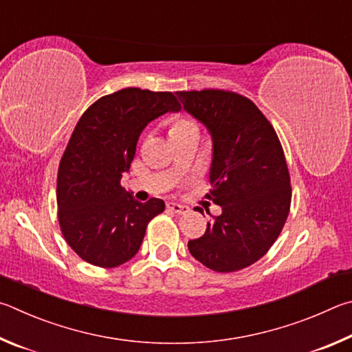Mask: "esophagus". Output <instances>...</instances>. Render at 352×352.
<instances>
[{
	"label": "esophagus",
	"instance_id": "34e87169",
	"mask_svg": "<svg viewBox=\"0 0 352 352\" xmlns=\"http://www.w3.org/2000/svg\"><path fill=\"white\" fill-rule=\"evenodd\" d=\"M166 208H168V210H171L173 213H176V214H184V213H187L190 210L187 206L176 204V202H168V204H166Z\"/></svg>",
	"mask_w": 352,
	"mask_h": 352
}]
</instances>
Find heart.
I'll return each mask as SVG.
<instances>
[{
  "instance_id": "heart-1",
  "label": "heart",
  "mask_w": 352,
  "mask_h": 352,
  "mask_svg": "<svg viewBox=\"0 0 352 352\" xmlns=\"http://www.w3.org/2000/svg\"><path fill=\"white\" fill-rule=\"evenodd\" d=\"M188 129H198V123H196L193 119H188V117H181V119H177L175 123L171 125V134H176V133H184V131H188Z\"/></svg>"
}]
</instances>
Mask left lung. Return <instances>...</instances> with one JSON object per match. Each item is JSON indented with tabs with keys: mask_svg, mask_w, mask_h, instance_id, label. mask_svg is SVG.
<instances>
[{
	"mask_svg": "<svg viewBox=\"0 0 352 352\" xmlns=\"http://www.w3.org/2000/svg\"><path fill=\"white\" fill-rule=\"evenodd\" d=\"M176 94L212 134L213 188L206 198L223 207L204 235L188 241V250L214 272L241 270L267 254L291 208V176L281 142L256 104L238 92Z\"/></svg>",
	"mask_w": 352,
	"mask_h": 352,
	"instance_id": "obj_1",
	"label": "left lung"
}]
</instances>
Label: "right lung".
<instances>
[{
	"label": "right lung",
	"instance_id": "obj_1",
	"mask_svg": "<svg viewBox=\"0 0 352 352\" xmlns=\"http://www.w3.org/2000/svg\"><path fill=\"white\" fill-rule=\"evenodd\" d=\"M173 92L125 88L96 100L80 117L57 175L58 223L66 243L92 266L109 269L138 254L162 199L135 201L120 186L139 135L168 111H179Z\"/></svg>",
	"mask_w": 352,
	"mask_h": 352
}]
</instances>
